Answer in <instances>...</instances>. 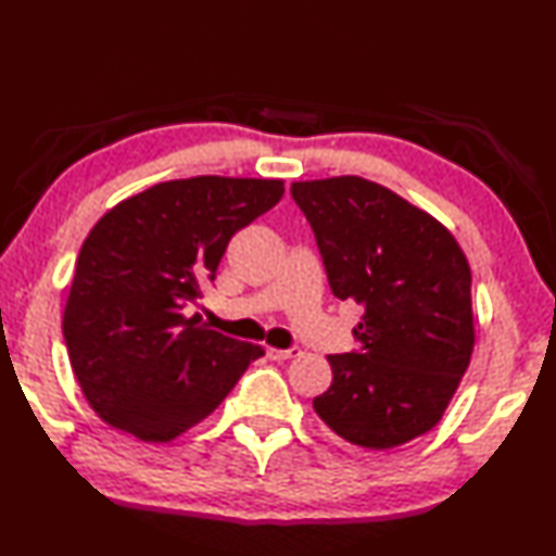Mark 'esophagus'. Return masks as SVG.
Returning <instances> with one entry per match:
<instances>
[{
  "mask_svg": "<svg viewBox=\"0 0 556 556\" xmlns=\"http://www.w3.org/2000/svg\"><path fill=\"white\" fill-rule=\"evenodd\" d=\"M268 356L274 361H290L302 356V349L300 346H290V349H268Z\"/></svg>",
  "mask_w": 556,
  "mask_h": 556,
  "instance_id": "esophagus-1",
  "label": "esophagus"
}]
</instances>
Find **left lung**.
I'll use <instances>...</instances> for the list:
<instances>
[{"mask_svg":"<svg viewBox=\"0 0 556 556\" xmlns=\"http://www.w3.org/2000/svg\"><path fill=\"white\" fill-rule=\"evenodd\" d=\"M337 300L365 308L358 349L328 356L314 410L337 437L396 448L434 427L471 358V274L434 216L361 176L292 184Z\"/></svg>","mask_w":556,"mask_h":556,"instance_id":"left-lung-1","label":"left lung"}]
</instances>
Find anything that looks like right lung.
Returning <instances> with one entry per match:
<instances>
[{"label":"right lung","mask_w":556,"mask_h":556,"mask_svg":"<svg viewBox=\"0 0 556 556\" xmlns=\"http://www.w3.org/2000/svg\"><path fill=\"white\" fill-rule=\"evenodd\" d=\"M286 193L278 179L193 176L122 200L77 256L63 337L103 422L172 441L219 408L264 349L210 330L188 308L228 242Z\"/></svg>","instance_id":"obj_1"}]
</instances>
